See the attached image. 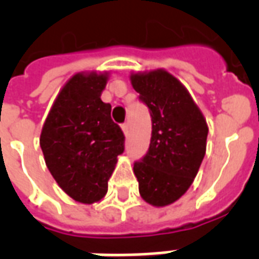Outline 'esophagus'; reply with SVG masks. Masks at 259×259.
Instances as JSON below:
<instances>
[{
	"mask_svg": "<svg viewBox=\"0 0 259 259\" xmlns=\"http://www.w3.org/2000/svg\"><path fill=\"white\" fill-rule=\"evenodd\" d=\"M121 127H122V132H123V134H125V136H127V133H129V123H127V122H125V123H123Z\"/></svg>",
	"mask_w": 259,
	"mask_h": 259,
	"instance_id": "34e87169",
	"label": "esophagus"
}]
</instances>
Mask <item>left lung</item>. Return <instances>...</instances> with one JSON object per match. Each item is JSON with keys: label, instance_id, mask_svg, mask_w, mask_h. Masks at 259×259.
I'll use <instances>...</instances> for the list:
<instances>
[{"label": "left lung", "instance_id": "1", "mask_svg": "<svg viewBox=\"0 0 259 259\" xmlns=\"http://www.w3.org/2000/svg\"><path fill=\"white\" fill-rule=\"evenodd\" d=\"M130 82L152 117L149 150L133 168L140 195L150 205L165 207L179 200L196 177L208 126L188 90L168 71L133 72Z\"/></svg>", "mask_w": 259, "mask_h": 259}]
</instances>
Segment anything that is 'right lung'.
<instances>
[{
  "instance_id": "add662e5",
  "label": "right lung",
  "mask_w": 259,
  "mask_h": 259,
  "mask_svg": "<svg viewBox=\"0 0 259 259\" xmlns=\"http://www.w3.org/2000/svg\"><path fill=\"white\" fill-rule=\"evenodd\" d=\"M110 72H78L59 91L40 134L47 168L75 201L103 199L125 137L102 102Z\"/></svg>"
}]
</instances>
